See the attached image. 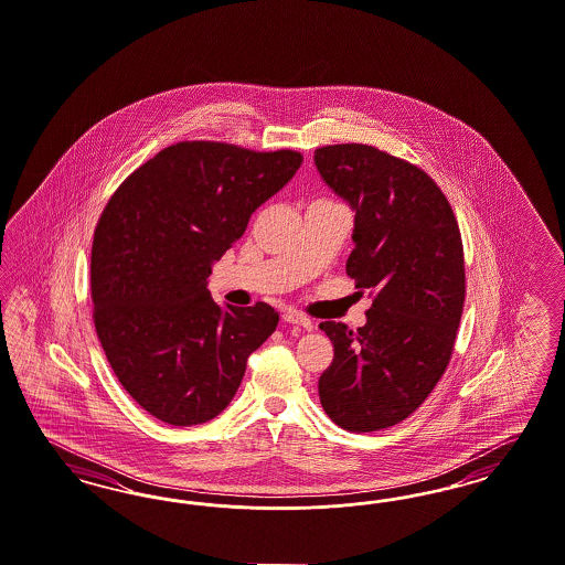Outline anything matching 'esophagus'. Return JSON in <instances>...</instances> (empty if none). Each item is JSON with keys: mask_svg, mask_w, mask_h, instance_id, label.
Segmentation results:
<instances>
[{"mask_svg": "<svg viewBox=\"0 0 565 565\" xmlns=\"http://www.w3.org/2000/svg\"><path fill=\"white\" fill-rule=\"evenodd\" d=\"M282 320L289 322V324H297V327H303V329L312 331V320L306 313L297 312V310H287L282 313Z\"/></svg>", "mask_w": 565, "mask_h": 565, "instance_id": "obj_1", "label": "esophagus"}]
</instances>
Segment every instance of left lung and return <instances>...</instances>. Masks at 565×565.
<instances>
[{"label":"left lung","mask_w":565,"mask_h":565,"mask_svg":"<svg viewBox=\"0 0 565 565\" xmlns=\"http://www.w3.org/2000/svg\"><path fill=\"white\" fill-rule=\"evenodd\" d=\"M313 161L354 210L345 273L373 297L358 331L320 324L334 355L318 396L339 427L379 431L411 417L450 362L465 301L459 224L438 184L385 150L333 145Z\"/></svg>","instance_id":"left-lung-1"}]
</instances>
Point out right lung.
Segmentation results:
<instances>
[{
    "instance_id": "add662e5",
    "label": "right lung",
    "mask_w": 565,
    "mask_h": 565,
    "mask_svg": "<svg viewBox=\"0 0 565 565\" xmlns=\"http://www.w3.org/2000/svg\"><path fill=\"white\" fill-rule=\"evenodd\" d=\"M303 157L224 142H178L115 190L92 245L94 324L127 394L152 417L190 427L217 417L278 312L217 306L211 264Z\"/></svg>"
}]
</instances>
